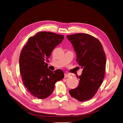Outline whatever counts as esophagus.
<instances>
[{
  "instance_id": "obj_1",
  "label": "esophagus",
  "mask_w": 123,
  "mask_h": 123,
  "mask_svg": "<svg viewBox=\"0 0 123 123\" xmlns=\"http://www.w3.org/2000/svg\"><path fill=\"white\" fill-rule=\"evenodd\" d=\"M70 76V75L68 74H64V77H65V78L69 77Z\"/></svg>"
}]
</instances>
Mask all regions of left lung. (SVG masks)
Here are the masks:
<instances>
[{"label": "left lung", "mask_w": 123, "mask_h": 123, "mask_svg": "<svg viewBox=\"0 0 123 123\" xmlns=\"http://www.w3.org/2000/svg\"><path fill=\"white\" fill-rule=\"evenodd\" d=\"M73 47L76 61L82 73L79 76L78 86L69 90L72 98L79 101H87L95 95L105 77L106 57L100 41L85 33L67 36Z\"/></svg>", "instance_id": "1"}]
</instances>
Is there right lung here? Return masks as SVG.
Wrapping results in <instances>:
<instances>
[{
    "instance_id": "add662e5",
    "label": "right lung",
    "mask_w": 123,
    "mask_h": 123,
    "mask_svg": "<svg viewBox=\"0 0 123 123\" xmlns=\"http://www.w3.org/2000/svg\"><path fill=\"white\" fill-rule=\"evenodd\" d=\"M64 38L62 35L40 31L29 40L21 52L20 74L24 86L30 93L43 99L51 95L57 81L64 78L60 69L52 71L48 68V59L53 50Z\"/></svg>"
}]
</instances>
